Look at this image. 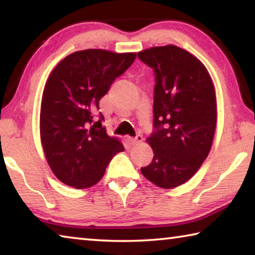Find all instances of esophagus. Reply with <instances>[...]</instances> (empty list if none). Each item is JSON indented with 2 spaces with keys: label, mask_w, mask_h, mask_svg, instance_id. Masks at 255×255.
Here are the masks:
<instances>
[{
  "label": "esophagus",
  "mask_w": 255,
  "mask_h": 255,
  "mask_svg": "<svg viewBox=\"0 0 255 255\" xmlns=\"http://www.w3.org/2000/svg\"><path fill=\"white\" fill-rule=\"evenodd\" d=\"M141 141H143V136L141 135H137L135 138H128V144L130 146L138 145Z\"/></svg>",
  "instance_id": "esophagus-1"
}]
</instances>
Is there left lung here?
Here are the masks:
<instances>
[{"label": "left lung", "instance_id": "left-lung-1", "mask_svg": "<svg viewBox=\"0 0 255 255\" xmlns=\"http://www.w3.org/2000/svg\"><path fill=\"white\" fill-rule=\"evenodd\" d=\"M138 58L155 73L154 131L147 138L154 157L140 171L157 187H179L196 174L213 145L214 83L199 59L174 45L141 50Z\"/></svg>", "mask_w": 255, "mask_h": 255}]
</instances>
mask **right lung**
I'll return each mask as SVG.
<instances>
[{"mask_svg":"<svg viewBox=\"0 0 255 255\" xmlns=\"http://www.w3.org/2000/svg\"><path fill=\"white\" fill-rule=\"evenodd\" d=\"M136 53L75 51L60 60L46 82L40 108V139L48 165L60 182L90 188L105 175L124 145L96 117L99 101L124 74Z\"/></svg>","mask_w":255,"mask_h":255,"instance_id":"obj_1","label":"right lung"}]
</instances>
